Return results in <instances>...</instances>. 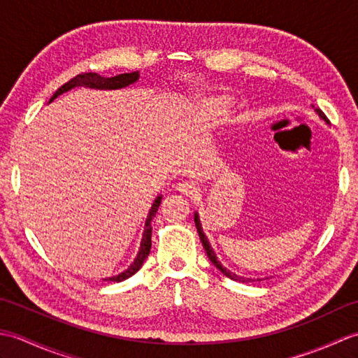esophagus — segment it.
I'll list each match as a JSON object with an SVG mask.
<instances>
[{"label":"esophagus","mask_w":358,"mask_h":358,"mask_svg":"<svg viewBox=\"0 0 358 358\" xmlns=\"http://www.w3.org/2000/svg\"><path fill=\"white\" fill-rule=\"evenodd\" d=\"M175 189L181 194V195H186V196H192L195 194V185L192 183V181H181V183H178L177 186H175Z\"/></svg>","instance_id":"esophagus-1"}]
</instances>
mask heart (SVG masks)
Masks as SVG:
<instances>
[{"label": "heart", "mask_w": 358, "mask_h": 358, "mask_svg": "<svg viewBox=\"0 0 358 358\" xmlns=\"http://www.w3.org/2000/svg\"><path fill=\"white\" fill-rule=\"evenodd\" d=\"M232 100L226 95H209L203 98L199 106L200 115L210 121V123H217V121H222L226 113L231 109Z\"/></svg>", "instance_id": "1"}]
</instances>
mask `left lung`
<instances>
[{
  "label": "left lung",
  "mask_w": 358,
  "mask_h": 358,
  "mask_svg": "<svg viewBox=\"0 0 358 358\" xmlns=\"http://www.w3.org/2000/svg\"><path fill=\"white\" fill-rule=\"evenodd\" d=\"M314 108V106H313ZM315 113L318 117H320L326 124H329V120L324 117V113L320 110V109H315ZM194 222H195V226H196V231H199V235H200V240H201V243H203V248H204V250H206V254H208V257H209V260L212 262V264L215 266V268L223 273V275H226L227 278H231V280H234V281H240V283H249V281H254V278H246V277H241V275H237V273L235 272H232V271H229V269H226L224 266L220 263V260L217 258V255H215V250L212 249V246H210V243H209V240H208V237H206V234L203 232V227H201V223H200V217H199V212H195L194 214ZM268 278V277H266ZM258 281L260 280H264V278H257Z\"/></svg>",
  "instance_id": "left-lung-1"
}]
</instances>
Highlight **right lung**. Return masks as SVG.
<instances>
[{"label": "right lung", "instance_id": "obj_1", "mask_svg": "<svg viewBox=\"0 0 358 358\" xmlns=\"http://www.w3.org/2000/svg\"><path fill=\"white\" fill-rule=\"evenodd\" d=\"M138 80H140V72L138 71L131 72V73H121V75H117V77H110V78H104V77H101V75L94 73V72L77 75V77L72 78L71 81H67L66 85L59 87L57 92L52 95L49 103L55 100L57 96L69 92V90H72L75 87H89V89H96V90H117V89H123V87L131 86ZM162 199H163V196L158 195L155 201L152 203V208L149 209L146 223H144V232H143L141 245H140V249H138V254H136V257H135V260L131 263V266H129L126 271L118 273V275L103 278L104 281H117V283H120V281L132 277L136 271H140L144 260H146L149 252H150V246H152V226H150V222H152V218L155 217L159 204H162Z\"/></svg>", "mask_w": 358, "mask_h": 358}]
</instances>
